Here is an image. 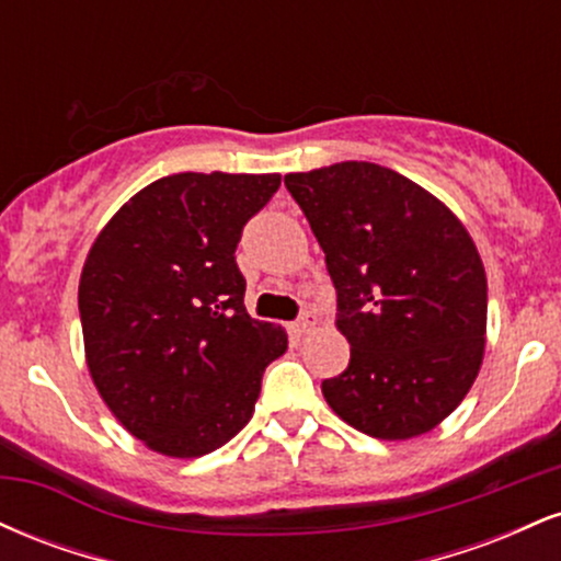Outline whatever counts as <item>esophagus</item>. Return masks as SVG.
Listing matches in <instances>:
<instances>
[{"mask_svg":"<svg viewBox=\"0 0 561 561\" xmlns=\"http://www.w3.org/2000/svg\"><path fill=\"white\" fill-rule=\"evenodd\" d=\"M311 327H313L311 313H302L298 321H293V327H289V330H293L295 334H306L308 330H311Z\"/></svg>","mask_w":561,"mask_h":561,"instance_id":"34e87169","label":"esophagus"}]
</instances>
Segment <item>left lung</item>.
<instances>
[{
  "instance_id": "8db88e82",
  "label": "left lung",
  "mask_w": 561,
  "mask_h": 561,
  "mask_svg": "<svg viewBox=\"0 0 561 561\" xmlns=\"http://www.w3.org/2000/svg\"><path fill=\"white\" fill-rule=\"evenodd\" d=\"M324 250L351 364L321 392L379 437L430 433L472 388L485 351L488 282L472 237L440 199L366 160L287 173Z\"/></svg>"
}]
</instances>
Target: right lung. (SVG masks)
<instances>
[{
	"mask_svg": "<svg viewBox=\"0 0 561 561\" xmlns=\"http://www.w3.org/2000/svg\"><path fill=\"white\" fill-rule=\"evenodd\" d=\"M279 173H173L137 192L83 263L87 364L115 420L145 446L195 459L253 416L287 334L244 311L234 250Z\"/></svg>",
	"mask_w": 561,
	"mask_h": 561,
	"instance_id": "1",
	"label": "right lung"
}]
</instances>
